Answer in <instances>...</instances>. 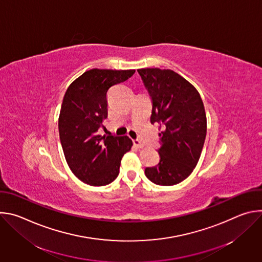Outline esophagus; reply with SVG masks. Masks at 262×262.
Listing matches in <instances>:
<instances>
[{"label":"esophagus","mask_w":262,"mask_h":262,"mask_svg":"<svg viewBox=\"0 0 262 262\" xmlns=\"http://www.w3.org/2000/svg\"><path fill=\"white\" fill-rule=\"evenodd\" d=\"M133 143H134V145L137 147V148H142L144 145H143V143L140 141V140H138V139H136V140H133Z\"/></svg>","instance_id":"34e87169"}]
</instances>
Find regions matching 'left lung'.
<instances>
[{
    "instance_id": "8db88e82",
    "label": "left lung",
    "mask_w": 262,
    "mask_h": 262,
    "mask_svg": "<svg viewBox=\"0 0 262 262\" xmlns=\"http://www.w3.org/2000/svg\"><path fill=\"white\" fill-rule=\"evenodd\" d=\"M152 102L150 121L160 125V163L145 169L159 185H174L196 167L206 137V115L196 88L170 69H138Z\"/></svg>"
}]
</instances>
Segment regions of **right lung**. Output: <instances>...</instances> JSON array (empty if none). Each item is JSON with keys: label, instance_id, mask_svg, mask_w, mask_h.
<instances>
[{"label": "right lung", "instance_id": "add662e5", "mask_svg": "<svg viewBox=\"0 0 262 262\" xmlns=\"http://www.w3.org/2000/svg\"><path fill=\"white\" fill-rule=\"evenodd\" d=\"M135 71L91 69L66 90L58 124L60 141L70 170L87 184L102 186L114 181L122 157L133 146L127 136L101 137L98 129L107 117V90Z\"/></svg>", "mask_w": 262, "mask_h": 262}]
</instances>
